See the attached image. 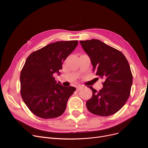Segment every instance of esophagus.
<instances>
[{
    "label": "esophagus",
    "mask_w": 148,
    "mask_h": 148,
    "mask_svg": "<svg viewBox=\"0 0 148 148\" xmlns=\"http://www.w3.org/2000/svg\"><path fill=\"white\" fill-rule=\"evenodd\" d=\"M82 88V86H80V85H79V86H77L76 87V90H77V91H79Z\"/></svg>",
    "instance_id": "esophagus-1"
}]
</instances>
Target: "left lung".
<instances>
[{
  "label": "left lung",
  "instance_id": "obj_1",
  "mask_svg": "<svg viewBox=\"0 0 148 148\" xmlns=\"http://www.w3.org/2000/svg\"><path fill=\"white\" fill-rule=\"evenodd\" d=\"M84 51L90 59L93 71L103 79V88L92 91L86 101L88 110L101 116L118 112L128 99L133 83V75L128 62L123 54L98 40L80 41Z\"/></svg>",
  "mask_w": 148,
  "mask_h": 148
}]
</instances>
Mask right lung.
Here are the masks:
<instances>
[{"label": "right lung", "mask_w": 148, "mask_h": 148, "mask_svg": "<svg viewBox=\"0 0 148 148\" xmlns=\"http://www.w3.org/2000/svg\"><path fill=\"white\" fill-rule=\"evenodd\" d=\"M78 45V41L51 43L31 53L20 74L21 95L29 109L43 119L57 118L65 112L75 88L57 83L54 73Z\"/></svg>", "instance_id": "1"}]
</instances>
